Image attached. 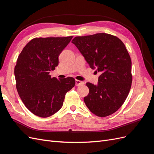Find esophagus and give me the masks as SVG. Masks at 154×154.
I'll return each mask as SVG.
<instances>
[{"instance_id": "esophagus-1", "label": "esophagus", "mask_w": 154, "mask_h": 154, "mask_svg": "<svg viewBox=\"0 0 154 154\" xmlns=\"http://www.w3.org/2000/svg\"><path fill=\"white\" fill-rule=\"evenodd\" d=\"M75 82H76V86H79V85H82L83 84V82L78 80V79H76Z\"/></svg>"}]
</instances>
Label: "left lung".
I'll use <instances>...</instances> for the list:
<instances>
[{"instance_id": "8db88e82", "label": "left lung", "mask_w": 154, "mask_h": 154, "mask_svg": "<svg viewBox=\"0 0 154 154\" xmlns=\"http://www.w3.org/2000/svg\"><path fill=\"white\" fill-rule=\"evenodd\" d=\"M92 69L101 72L96 85L87 83L89 94L84 102L100 117L116 112L124 104L131 87V59L117 37L98 33L75 37L72 41Z\"/></svg>"}]
</instances>
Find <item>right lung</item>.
Here are the masks:
<instances>
[{"label":"right lung","mask_w":154,"mask_h":154,"mask_svg":"<svg viewBox=\"0 0 154 154\" xmlns=\"http://www.w3.org/2000/svg\"><path fill=\"white\" fill-rule=\"evenodd\" d=\"M72 38H34L18 57L14 67L16 87L26 108L36 116L46 118L57 112L66 93L75 85L72 77L58 79L50 75Z\"/></svg>","instance_id":"obj_1"}]
</instances>
